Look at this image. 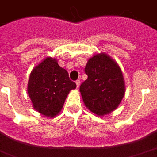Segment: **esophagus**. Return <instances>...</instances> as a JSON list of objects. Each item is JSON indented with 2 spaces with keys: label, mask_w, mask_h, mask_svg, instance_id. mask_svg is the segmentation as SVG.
Returning <instances> with one entry per match:
<instances>
[{
  "label": "esophagus",
  "mask_w": 157,
  "mask_h": 157,
  "mask_svg": "<svg viewBox=\"0 0 157 157\" xmlns=\"http://www.w3.org/2000/svg\"><path fill=\"white\" fill-rule=\"evenodd\" d=\"M76 85H77V89H78V88H79V85H80V81L77 80L76 81Z\"/></svg>",
  "instance_id": "esophagus-1"
}]
</instances>
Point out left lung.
I'll return each mask as SVG.
<instances>
[{"mask_svg": "<svg viewBox=\"0 0 157 157\" xmlns=\"http://www.w3.org/2000/svg\"><path fill=\"white\" fill-rule=\"evenodd\" d=\"M88 78L80 85L85 107L98 116L109 114L121 104L126 92L121 69L106 53L96 54L85 66Z\"/></svg>", "mask_w": 157, "mask_h": 157, "instance_id": "obj_1", "label": "left lung"}]
</instances>
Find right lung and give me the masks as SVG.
I'll return each instance as SVG.
<instances>
[{"label":"right lung","mask_w":157,"mask_h":157,"mask_svg":"<svg viewBox=\"0 0 157 157\" xmlns=\"http://www.w3.org/2000/svg\"><path fill=\"white\" fill-rule=\"evenodd\" d=\"M76 88L67 71L56 58L46 57L32 69L27 92L36 111L47 117H56L64 105L69 92Z\"/></svg>","instance_id":"right-lung-1"}]
</instances>
